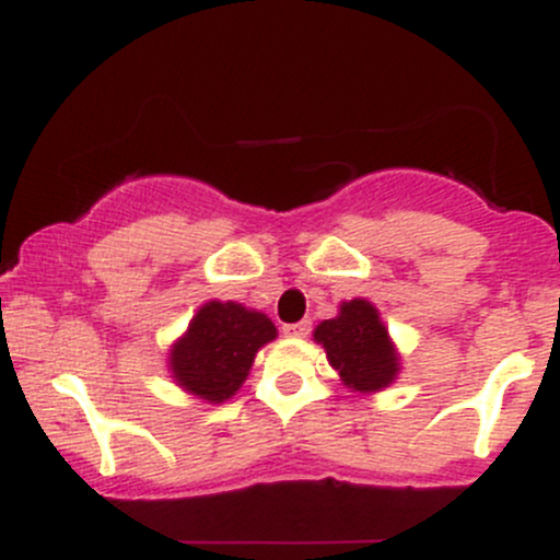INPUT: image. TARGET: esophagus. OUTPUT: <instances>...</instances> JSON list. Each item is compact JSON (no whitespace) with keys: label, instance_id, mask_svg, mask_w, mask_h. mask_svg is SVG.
Masks as SVG:
<instances>
[{"label":"esophagus","instance_id":"esophagus-1","mask_svg":"<svg viewBox=\"0 0 560 560\" xmlns=\"http://www.w3.org/2000/svg\"><path fill=\"white\" fill-rule=\"evenodd\" d=\"M287 337H307L311 334V320H300V324H287L284 326Z\"/></svg>","mask_w":560,"mask_h":560}]
</instances>
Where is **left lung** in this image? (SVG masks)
Instances as JSON below:
<instances>
[{"instance_id": "left-lung-1", "label": "left lung", "mask_w": 560, "mask_h": 560, "mask_svg": "<svg viewBox=\"0 0 560 560\" xmlns=\"http://www.w3.org/2000/svg\"><path fill=\"white\" fill-rule=\"evenodd\" d=\"M316 339L347 387L374 392L387 387L397 374V355L371 302H345L337 318L318 326Z\"/></svg>"}]
</instances>
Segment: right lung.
Here are the masks:
<instances>
[{
	"instance_id": "add662e5",
	"label": "right lung",
	"mask_w": 560,
	"mask_h": 560,
	"mask_svg": "<svg viewBox=\"0 0 560 560\" xmlns=\"http://www.w3.org/2000/svg\"><path fill=\"white\" fill-rule=\"evenodd\" d=\"M273 337L276 326L262 313L236 302H208L173 347V376L191 395L223 402L242 387L255 352Z\"/></svg>"
}]
</instances>
